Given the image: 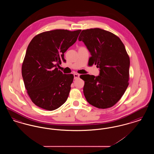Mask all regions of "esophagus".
<instances>
[{
    "label": "esophagus",
    "mask_w": 154,
    "mask_h": 154,
    "mask_svg": "<svg viewBox=\"0 0 154 154\" xmlns=\"http://www.w3.org/2000/svg\"><path fill=\"white\" fill-rule=\"evenodd\" d=\"M74 79L75 80L78 79L79 78V77H80V74L77 73L74 74Z\"/></svg>",
    "instance_id": "34e87169"
}]
</instances>
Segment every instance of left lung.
<instances>
[{
	"instance_id": "obj_1",
	"label": "left lung",
	"mask_w": 154,
	"mask_h": 154,
	"mask_svg": "<svg viewBox=\"0 0 154 154\" xmlns=\"http://www.w3.org/2000/svg\"><path fill=\"white\" fill-rule=\"evenodd\" d=\"M86 45L91 61L100 69L99 75H80L83 92L90 104L107 109L120 100L128 88L130 59L121 39L100 28L83 30L79 37Z\"/></svg>"
}]
</instances>
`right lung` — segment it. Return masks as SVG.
<instances>
[{"mask_svg": "<svg viewBox=\"0 0 154 154\" xmlns=\"http://www.w3.org/2000/svg\"><path fill=\"white\" fill-rule=\"evenodd\" d=\"M81 31L44 32L30 42L22 63V75L27 93L37 106L52 111L66 102L74 75L63 74L57 65L65 60L64 53L76 42Z\"/></svg>", "mask_w": 154, "mask_h": 154, "instance_id": "obj_1", "label": "right lung"}]
</instances>
